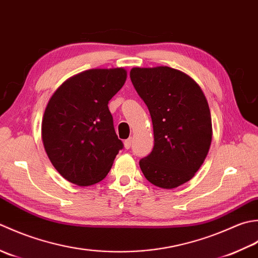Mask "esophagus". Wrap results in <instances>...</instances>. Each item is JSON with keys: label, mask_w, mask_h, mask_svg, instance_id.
Segmentation results:
<instances>
[{"label": "esophagus", "mask_w": 258, "mask_h": 258, "mask_svg": "<svg viewBox=\"0 0 258 258\" xmlns=\"http://www.w3.org/2000/svg\"><path fill=\"white\" fill-rule=\"evenodd\" d=\"M124 148L125 149H130L131 145H133V138H128L127 140H124Z\"/></svg>", "instance_id": "1"}]
</instances>
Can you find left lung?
<instances>
[{
    "mask_svg": "<svg viewBox=\"0 0 258 258\" xmlns=\"http://www.w3.org/2000/svg\"><path fill=\"white\" fill-rule=\"evenodd\" d=\"M131 82L144 100L154 127V149L140 159L152 185L171 189L190 180L208 154L212 117L196 81L169 67L134 68Z\"/></svg>",
    "mask_w": 258,
    "mask_h": 258,
    "instance_id": "1",
    "label": "left lung"
}]
</instances>
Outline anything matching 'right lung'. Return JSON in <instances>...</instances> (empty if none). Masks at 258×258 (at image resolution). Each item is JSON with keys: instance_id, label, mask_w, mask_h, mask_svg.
I'll list each match as a JSON object with an SVG mask.
<instances>
[{"instance_id": "obj_1", "label": "right lung", "mask_w": 258, "mask_h": 258, "mask_svg": "<svg viewBox=\"0 0 258 258\" xmlns=\"http://www.w3.org/2000/svg\"><path fill=\"white\" fill-rule=\"evenodd\" d=\"M127 71L91 69L68 79L45 108L42 141L51 164L68 181H101L123 148L108 103L124 85Z\"/></svg>"}]
</instances>
